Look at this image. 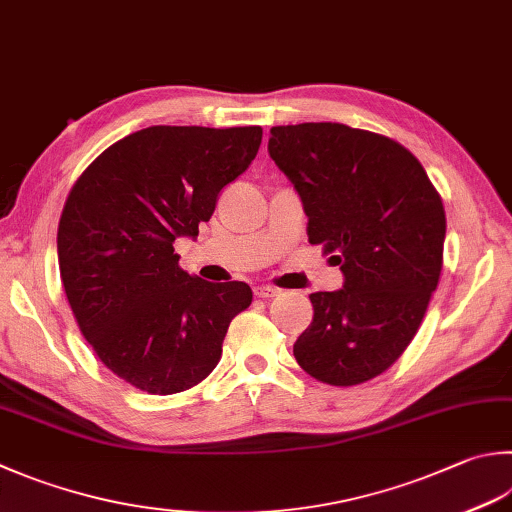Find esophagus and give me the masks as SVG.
Instances as JSON below:
<instances>
[{
  "instance_id": "esophagus-1",
  "label": "esophagus",
  "mask_w": 512,
  "mask_h": 512,
  "mask_svg": "<svg viewBox=\"0 0 512 512\" xmlns=\"http://www.w3.org/2000/svg\"><path fill=\"white\" fill-rule=\"evenodd\" d=\"M254 294L258 298H274V296L281 294V289L274 287V285H256L254 287Z\"/></svg>"
}]
</instances>
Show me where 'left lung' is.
<instances>
[{
    "instance_id": "obj_1",
    "label": "left lung",
    "mask_w": 512,
    "mask_h": 512,
    "mask_svg": "<svg viewBox=\"0 0 512 512\" xmlns=\"http://www.w3.org/2000/svg\"><path fill=\"white\" fill-rule=\"evenodd\" d=\"M267 151L292 182L307 236L341 265L343 287L314 292L294 356L314 379L356 385L399 359L437 289L446 211L426 169L379 133L339 122L272 127Z\"/></svg>"
}]
</instances>
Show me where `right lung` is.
I'll list each match as a JSON object with an SVG mask.
<instances>
[{"label":"right lung","instance_id":"obj_1","mask_svg":"<svg viewBox=\"0 0 512 512\" xmlns=\"http://www.w3.org/2000/svg\"><path fill=\"white\" fill-rule=\"evenodd\" d=\"M260 140V127L142 129L100 153L66 198L57 258L75 321L106 368L144 392L205 379L252 303L247 283L189 276L173 243L198 236Z\"/></svg>","mask_w":512,"mask_h":512}]
</instances>
